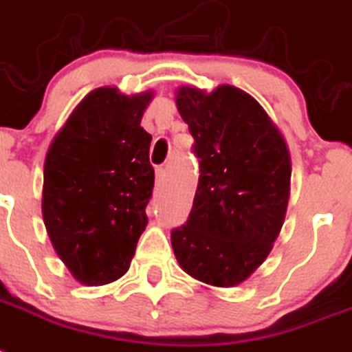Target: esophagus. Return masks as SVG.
Here are the masks:
<instances>
[{"label":"esophagus","instance_id":"34e87169","mask_svg":"<svg viewBox=\"0 0 352 352\" xmlns=\"http://www.w3.org/2000/svg\"><path fill=\"white\" fill-rule=\"evenodd\" d=\"M165 176H167V169H165V167H158V169H156V179H158V183L164 182Z\"/></svg>","mask_w":352,"mask_h":352}]
</instances>
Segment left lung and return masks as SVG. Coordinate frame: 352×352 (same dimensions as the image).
I'll list each match as a JSON object with an SVG mask.
<instances>
[{
    "mask_svg": "<svg viewBox=\"0 0 352 352\" xmlns=\"http://www.w3.org/2000/svg\"><path fill=\"white\" fill-rule=\"evenodd\" d=\"M194 136L199 182L187 223L170 243L185 274L214 287L245 283L274 248L289 201L286 140L257 100L221 84L176 89Z\"/></svg>",
    "mask_w": 352,
    "mask_h": 352,
    "instance_id": "8db88e82",
    "label": "left lung"
}]
</instances>
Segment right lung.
<instances>
[{
  "label": "right lung",
  "instance_id": "1",
  "mask_svg": "<svg viewBox=\"0 0 352 352\" xmlns=\"http://www.w3.org/2000/svg\"><path fill=\"white\" fill-rule=\"evenodd\" d=\"M153 97L151 89H93L46 153L43 221L59 259L84 286H104L126 274L147 226L153 136L140 122Z\"/></svg>",
  "mask_w": 352,
  "mask_h": 352
}]
</instances>
